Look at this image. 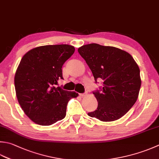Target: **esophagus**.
<instances>
[{
  "label": "esophagus",
  "mask_w": 159,
  "mask_h": 159,
  "mask_svg": "<svg viewBox=\"0 0 159 159\" xmlns=\"http://www.w3.org/2000/svg\"><path fill=\"white\" fill-rule=\"evenodd\" d=\"M79 95H80V96H81V97H84V96L88 95V93L85 92V93H83V94H80Z\"/></svg>",
  "instance_id": "esophagus-1"
}]
</instances>
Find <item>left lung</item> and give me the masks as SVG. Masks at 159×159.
Instances as JSON below:
<instances>
[{
	"label": "left lung",
	"instance_id": "8db88e82",
	"mask_svg": "<svg viewBox=\"0 0 159 159\" xmlns=\"http://www.w3.org/2000/svg\"><path fill=\"white\" fill-rule=\"evenodd\" d=\"M91 70L96 83L103 80L101 92H93L98 107L88 116L104 122L120 119L137 100L141 79L134 59L122 49L96 43L78 49Z\"/></svg>",
	"mask_w": 159,
	"mask_h": 159
}]
</instances>
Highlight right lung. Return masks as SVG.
<instances>
[{
	"label": "right lung",
	"mask_w": 159,
	"mask_h": 159,
	"mask_svg": "<svg viewBox=\"0 0 159 159\" xmlns=\"http://www.w3.org/2000/svg\"><path fill=\"white\" fill-rule=\"evenodd\" d=\"M75 48L70 45L40 46L25 54L16 71V94L22 110L40 125H50L66 116L67 102L75 92L55 88L63 79L62 67Z\"/></svg>",
	"instance_id": "1"
}]
</instances>
